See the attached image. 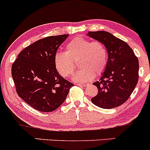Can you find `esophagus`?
<instances>
[{
    "mask_svg": "<svg viewBox=\"0 0 150 150\" xmlns=\"http://www.w3.org/2000/svg\"><path fill=\"white\" fill-rule=\"evenodd\" d=\"M77 85H79V86H80V87H85V86H88L89 84H88V83H79V84H77Z\"/></svg>",
    "mask_w": 150,
    "mask_h": 150,
    "instance_id": "obj_1",
    "label": "esophagus"
}]
</instances>
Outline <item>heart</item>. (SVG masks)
Here are the masks:
<instances>
[{"instance_id":"heart-1","label":"heart","mask_w":150,"mask_h":150,"mask_svg":"<svg viewBox=\"0 0 150 150\" xmlns=\"http://www.w3.org/2000/svg\"><path fill=\"white\" fill-rule=\"evenodd\" d=\"M79 59L80 70L76 72L73 80L76 82L90 81L95 75L105 71L108 64V52L103 43L77 37L66 45L65 52H59L54 57L55 68L60 75L68 78L75 70L72 60Z\"/></svg>"}]
</instances>
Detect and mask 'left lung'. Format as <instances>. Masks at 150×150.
Masks as SVG:
<instances>
[{
	"label": "left lung",
	"mask_w": 150,
	"mask_h": 150,
	"mask_svg": "<svg viewBox=\"0 0 150 150\" xmlns=\"http://www.w3.org/2000/svg\"><path fill=\"white\" fill-rule=\"evenodd\" d=\"M87 35L103 43L108 54V64L100 81L93 83L98 93L92 98V103L104 109L120 106L129 98L137 84V57L127 42L110 33L89 32Z\"/></svg>",
	"instance_id": "1"
}]
</instances>
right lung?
<instances>
[{
	"instance_id": "obj_1",
	"label": "right lung",
	"mask_w": 150,
	"mask_h": 150,
	"mask_svg": "<svg viewBox=\"0 0 150 150\" xmlns=\"http://www.w3.org/2000/svg\"><path fill=\"white\" fill-rule=\"evenodd\" d=\"M69 35L49 36L23 49L12 65V77L20 98L38 111L56 110L73 84L60 76L54 57Z\"/></svg>"
}]
</instances>
